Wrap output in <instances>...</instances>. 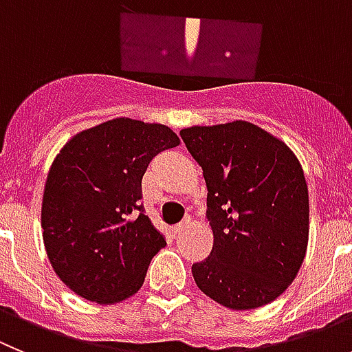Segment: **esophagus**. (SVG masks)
Returning <instances> with one entry per match:
<instances>
[{
    "label": "esophagus",
    "instance_id": "obj_1",
    "mask_svg": "<svg viewBox=\"0 0 352 352\" xmlns=\"http://www.w3.org/2000/svg\"><path fill=\"white\" fill-rule=\"evenodd\" d=\"M188 226H189V219H186L182 221V223L175 224V226H173V231H175V233H180V231H184Z\"/></svg>",
    "mask_w": 352,
    "mask_h": 352
}]
</instances>
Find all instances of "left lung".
Here are the masks:
<instances>
[{
  "label": "left lung",
  "mask_w": 352,
  "mask_h": 352,
  "mask_svg": "<svg viewBox=\"0 0 352 352\" xmlns=\"http://www.w3.org/2000/svg\"><path fill=\"white\" fill-rule=\"evenodd\" d=\"M204 170L214 247L192 265L208 298L251 310L278 298L305 259L309 189L298 157L247 121L180 129Z\"/></svg>",
  "instance_id": "left-lung-1"
}]
</instances>
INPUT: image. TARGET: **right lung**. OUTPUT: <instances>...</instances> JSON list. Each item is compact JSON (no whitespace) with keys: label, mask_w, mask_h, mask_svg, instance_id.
<instances>
[{"label":"right lung","mask_w":352,"mask_h":352,"mask_svg":"<svg viewBox=\"0 0 352 352\" xmlns=\"http://www.w3.org/2000/svg\"><path fill=\"white\" fill-rule=\"evenodd\" d=\"M179 137L164 124L117 117L69 138L54 157L42 201L47 258L69 289L100 305L137 293L166 245L142 210V177Z\"/></svg>","instance_id":"1"}]
</instances>
